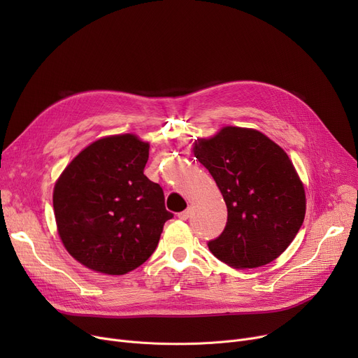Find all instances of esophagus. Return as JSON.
<instances>
[{
  "instance_id": "obj_1",
  "label": "esophagus",
  "mask_w": 358,
  "mask_h": 358,
  "mask_svg": "<svg viewBox=\"0 0 358 358\" xmlns=\"http://www.w3.org/2000/svg\"><path fill=\"white\" fill-rule=\"evenodd\" d=\"M190 209H187V210H184V212H180L178 213V219H181V220H187V219H189L190 217Z\"/></svg>"
}]
</instances>
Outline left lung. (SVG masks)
Returning <instances> with one entry per match:
<instances>
[{"mask_svg":"<svg viewBox=\"0 0 358 358\" xmlns=\"http://www.w3.org/2000/svg\"><path fill=\"white\" fill-rule=\"evenodd\" d=\"M194 155L216 181L228 208L223 232L208 242L234 268L266 266L302 227L305 189L287 154L258 130L223 127L194 143Z\"/></svg>","mask_w":358,"mask_h":358,"instance_id":"1","label":"left lung"}]
</instances>
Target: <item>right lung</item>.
<instances>
[{
	"label": "right lung",
	"instance_id": "right-lung-1",
	"mask_svg": "<svg viewBox=\"0 0 358 358\" xmlns=\"http://www.w3.org/2000/svg\"><path fill=\"white\" fill-rule=\"evenodd\" d=\"M149 145L134 135L99 139L75 157L53 190L58 232L85 267L111 275L138 268L158 247L165 209L162 187L143 169Z\"/></svg>",
	"mask_w": 358,
	"mask_h": 358
}]
</instances>
